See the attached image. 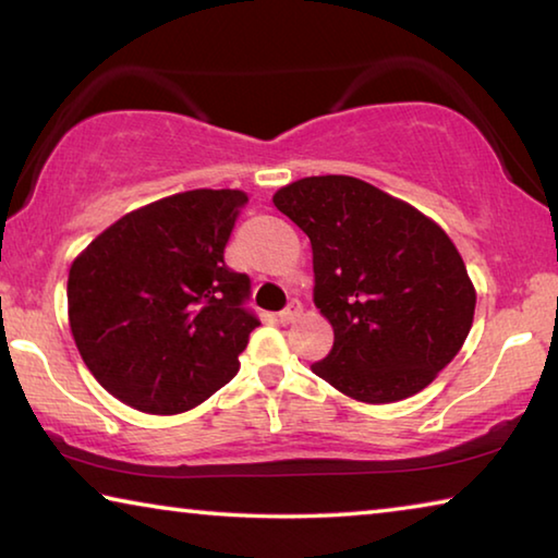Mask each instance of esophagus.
<instances>
[{"mask_svg":"<svg viewBox=\"0 0 558 558\" xmlns=\"http://www.w3.org/2000/svg\"><path fill=\"white\" fill-rule=\"evenodd\" d=\"M300 313H302L300 300H290V302H288V307H286V310H280V313H278V323H280V325H290L292 319L300 317Z\"/></svg>","mask_w":558,"mask_h":558,"instance_id":"34e87169","label":"esophagus"}]
</instances>
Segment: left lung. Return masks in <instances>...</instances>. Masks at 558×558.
Wrapping results in <instances>:
<instances>
[{"mask_svg": "<svg viewBox=\"0 0 558 558\" xmlns=\"http://www.w3.org/2000/svg\"><path fill=\"white\" fill-rule=\"evenodd\" d=\"M313 243L315 305L335 344L313 372L364 403H393L436 379L472 327L475 288L436 221L344 174L272 196Z\"/></svg>", "mask_w": 558, "mask_h": 558, "instance_id": "obj_1", "label": "left lung"}]
</instances>
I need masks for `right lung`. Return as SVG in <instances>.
<instances>
[{"label": "right lung", "mask_w": 558, "mask_h": 558, "mask_svg": "<svg viewBox=\"0 0 558 558\" xmlns=\"http://www.w3.org/2000/svg\"><path fill=\"white\" fill-rule=\"evenodd\" d=\"M248 196L194 189L130 211L69 272L75 347L100 386L132 409L184 413L239 372L260 323L251 278L223 260Z\"/></svg>", "instance_id": "add662e5"}]
</instances>
